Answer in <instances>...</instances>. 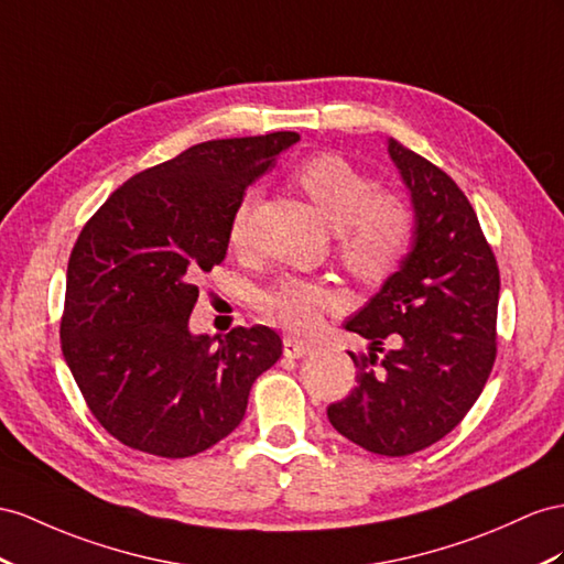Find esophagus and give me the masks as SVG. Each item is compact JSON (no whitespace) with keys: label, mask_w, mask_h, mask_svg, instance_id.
Returning <instances> with one entry per match:
<instances>
[{"label":"esophagus","mask_w":564,"mask_h":564,"mask_svg":"<svg viewBox=\"0 0 564 564\" xmlns=\"http://www.w3.org/2000/svg\"><path fill=\"white\" fill-rule=\"evenodd\" d=\"M312 350V345L310 343H305V340H297V338H283V352H285V357H305L307 352Z\"/></svg>","instance_id":"34e87169"}]
</instances>
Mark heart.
I'll return each instance as SVG.
<instances>
[{"instance_id":"heart-1","label":"heart","mask_w":564,"mask_h":564,"mask_svg":"<svg viewBox=\"0 0 564 564\" xmlns=\"http://www.w3.org/2000/svg\"><path fill=\"white\" fill-rule=\"evenodd\" d=\"M295 181L338 234V252L357 276L367 281L383 273L405 252L412 236V212L400 197L379 195V185L338 154H314L295 169ZM254 195H245L230 216L228 242L236 250L248 245L250 212ZM330 288L305 281L281 279L259 297V307L283 328L312 330L322 312L338 305Z\"/></svg>"}]
</instances>
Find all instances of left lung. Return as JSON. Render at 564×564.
Wrapping results in <instances>:
<instances>
[{"mask_svg": "<svg viewBox=\"0 0 564 564\" xmlns=\"http://www.w3.org/2000/svg\"><path fill=\"white\" fill-rule=\"evenodd\" d=\"M388 156L412 202L410 252L345 322L369 352H350L357 386L328 405V422L369 453L402 457L441 441L481 395L496 362L500 273L457 183L393 138Z\"/></svg>", "mask_w": 564, "mask_h": 564, "instance_id": "obj_1", "label": "left lung"}]
</instances>
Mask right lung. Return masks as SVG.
Returning a JSON list of instances; mask_svg holds the SVG:
<instances>
[{
  "mask_svg": "<svg viewBox=\"0 0 564 564\" xmlns=\"http://www.w3.org/2000/svg\"><path fill=\"white\" fill-rule=\"evenodd\" d=\"M297 140L193 144L126 181L80 230L62 350L90 412L123 445L173 459L207 451L242 422L254 379L281 357L269 326L209 338L187 322L199 273L226 259L236 205Z\"/></svg>",
  "mask_w": 564,
  "mask_h": 564,
  "instance_id": "add662e5",
  "label": "right lung"
}]
</instances>
